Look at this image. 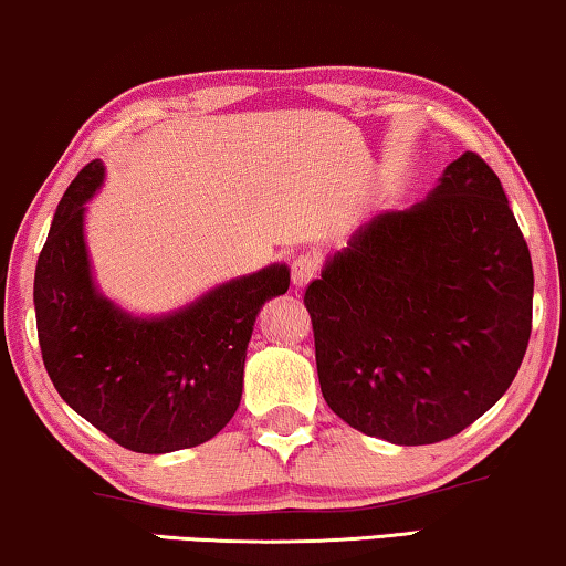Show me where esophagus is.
I'll return each mask as SVG.
<instances>
[{"instance_id":"34e87169","label":"esophagus","mask_w":566,"mask_h":566,"mask_svg":"<svg viewBox=\"0 0 566 566\" xmlns=\"http://www.w3.org/2000/svg\"><path fill=\"white\" fill-rule=\"evenodd\" d=\"M317 272H321V261H317V256H313V253H300L297 259L292 261V284L294 286H305L307 282H313Z\"/></svg>"}]
</instances>
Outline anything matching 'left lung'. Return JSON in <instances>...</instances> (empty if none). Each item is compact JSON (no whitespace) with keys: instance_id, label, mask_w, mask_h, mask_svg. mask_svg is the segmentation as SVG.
<instances>
[{"instance_id":"obj_1","label":"left lung","mask_w":566,"mask_h":566,"mask_svg":"<svg viewBox=\"0 0 566 566\" xmlns=\"http://www.w3.org/2000/svg\"><path fill=\"white\" fill-rule=\"evenodd\" d=\"M328 408L426 446L484 416L531 338L533 266L497 174L474 150L426 202L377 214L305 290Z\"/></svg>"}]
</instances>
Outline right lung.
I'll list each match as a JSON object with an SVG mask.
<instances>
[{
	"label": "right lung",
	"instance_id": "right-lung-1",
	"mask_svg": "<svg viewBox=\"0 0 566 566\" xmlns=\"http://www.w3.org/2000/svg\"><path fill=\"white\" fill-rule=\"evenodd\" d=\"M86 164L61 197L35 266V321L48 377L78 416L138 453L218 436L243 392L256 313L290 286L286 266L222 284L161 321H133L92 286L84 202L102 185Z\"/></svg>",
	"mask_w": 566,
	"mask_h": 566
}]
</instances>
